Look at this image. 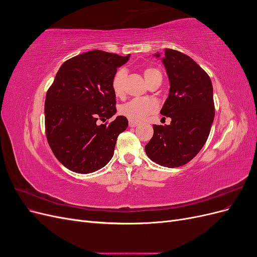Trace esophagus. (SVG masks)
<instances>
[{"mask_svg":"<svg viewBox=\"0 0 257 257\" xmlns=\"http://www.w3.org/2000/svg\"><path fill=\"white\" fill-rule=\"evenodd\" d=\"M128 125H130V127H135V126H137V125H138V122L133 121V120H130V122H128Z\"/></svg>","mask_w":257,"mask_h":257,"instance_id":"esophagus-1","label":"esophagus"}]
</instances>
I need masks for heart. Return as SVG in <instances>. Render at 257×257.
Segmentation results:
<instances>
[{
	"instance_id": "obj_1",
	"label": "heart",
	"mask_w": 257,
	"mask_h": 257,
	"mask_svg": "<svg viewBox=\"0 0 257 257\" xmlns=\"http://www.w3.org/2000/svg\"><path fill=\"white\" fill-rule=\"evenodd\" d=\"M161 75L160 71L154 67H149L145 71V78L147 82L149 81L153 76ZM126 76L125 69H119L113 76L111 81V88L115 96H122L124 92V78ZM162 76V75H161ZM159 104L153 98H135L130 100L128 103L123 104L120 107V113L125 115L126 118L133 121H142L149 116L153 112L157 111Z\"/></svg>"
}]
</instances>
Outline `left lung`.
<instances>
[{"label": "left lung", "instance_id": "left-lung-1", "mask_svg": "<svg viewBox=\"0 0 257 257\" xmlns=\"http://www.w3.org/2000/svg\"><path fill=\"white\" fill-rule=\"evenodd\" d=\"M163 63L170 89L161 113L172 122L153 125L145 150L153 162L175 168L195 158L207 142L214 119L213 89L208 74L186 54L167 48Z\"/></svg>", "mask_w": 257, "mask_h": 257}]
</instances>
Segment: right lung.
Instances as JSON below:
<instances>
[{"label":"right lung","mask_w":257,"mask_h":257,"mask_svg":"<svg viewBox=\"0 0 257 257\" xmlns=\"http://www.w3.org/2000/svg\"><path fill=\"white\" fill-rule=\"evenodd\" d=\"M130 54L92 50L65 61L47 91L45 131L51 150L72 172L90 174L104 167L113 155L126 116L115 113L111 81Z\"/></svg>","instance_id":"right-lung-1"}]
</instances>
